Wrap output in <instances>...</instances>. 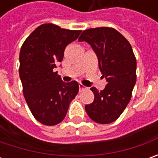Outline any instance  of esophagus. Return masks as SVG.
Returning a JSON list of instances; mask_svg holds the SVG:
<instances>
[{
  "mask_svg": "<svg viewBox=\"0 0 158 158\" xmlns=\"http://www.w3.org/2000/svg\"><path fill=\"white\" fill-rule=\"evenodd\" d=\"M84 89V86L82 85V84H79V89H80V91L82 90V89Z\"/></svg>",
  "mask_w": 158,
  "mask_h": 158,
  "instance_id": "obj_1",
  "label": "esophagus"
}]
</instances>
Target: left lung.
<instances>
[{
    "instance_id": "obj_1",
    "label": "left lung",
    "mask_w": 158,
    "mask_h": 158,
    "mask_svg": "<svg viewBox=\"0 0 158 158\" xmlns=\"http://www.w3.org/2000/svg\"><path fill=\"white\" fill-rule=\"evenodd\" d=\"M78 40L92 47L107 82L101 91L90 89L94 101L85 106L86 112L97 123H112L124 112L136 82V59L132 46L123 35L110 27L85 30Z\"/></svg>"
}]
</instances>
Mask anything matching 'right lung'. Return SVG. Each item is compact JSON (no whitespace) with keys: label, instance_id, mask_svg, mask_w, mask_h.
<instances>
[{"label":"right lung","instance_id":"add662e5","mask_svg":"<svg viewBox=\"0 0 158 158\" xmlns=\"http://www.w3.org/2000/svg\"><path fill=\"white\" fill-rule=\"evenodd\" d=\"M81 31L44 23L22 46L19 76L23 92L34 118L41 124L54 126L61 122L78 93V82H64L53 69L62 60L66 46Z\"/></svg>","mask_w":158,"mask_h":158}]
</instances>
